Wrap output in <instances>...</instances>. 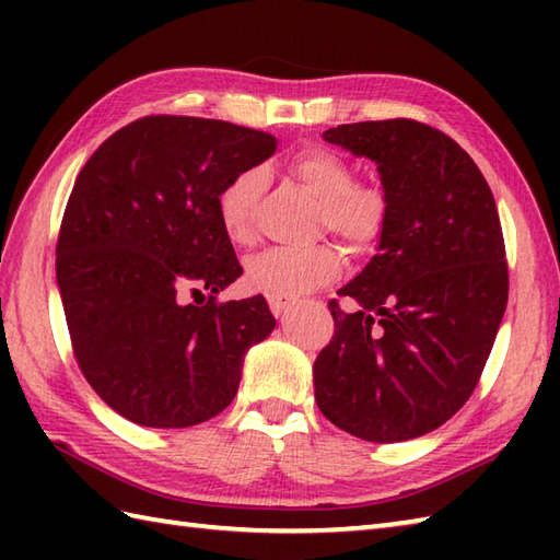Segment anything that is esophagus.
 Returning a JSON list of instances; mask_svg holds the SVG:
<instances>
[{"instance_id": "34e87169", "label": "esophagus", "mask_w": 560, "mask_h": 560, "mask_svg": "<svg viewBox=\"0 0 560 560\" xmlns=\"http://www.w3.org/2000/svg\"><path fill=\"white\" fill-rule=\"evenodd\" d=\"M269 307H271V313L273 315H281V313H287L289 311V305H291V299H279V295H269Z\"/></svg>"}]
</instances>
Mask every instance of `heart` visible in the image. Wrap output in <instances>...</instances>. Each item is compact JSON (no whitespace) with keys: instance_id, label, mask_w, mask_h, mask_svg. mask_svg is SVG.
<instances>
[{"instance_id":"b5f03b06","label":"heart","mask_w":560,"mask_h":560,"mask_svg":"<svg viewBox=\"0 0 560 560\" xmlns=\"http://www.w3.org/2000/svg\"><path fill=\"white\" fill-rule=\"evenodd\" d=\"M291 171L323 201L319 223L351 249L371 247L389 219V199L375 185L355 183L351 165L327 149H305L291 161ZM267 187V173L245 168L221 189L217 209L225 235L237 245L255 237V211ZM341 271L339 253L327 243L305 247H269L247 259L245 279L265 295L293 299L335 281Z\"/></svg>"}]
</instances>
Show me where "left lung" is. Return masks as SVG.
Instances as JSON below:
<instances>
[{"label": "left lung", "mask_w": 560, "mask_h": 560, "mask_svg": "<svg viewBox=\"0 0 560 560\" xmlns=\"http://www.w3.org/2000/svg\"><path fill=\"white\" fill-rule=\"evenodd\" d=\"M377 163L389 219L377 255L329 301L335 337L313 365L327 419L371 443L435 431L471 397L508 305L495 199L455 139L416 120L331 127Z\"/></svg>", "instance_id": "obj_1"}]
</instances>
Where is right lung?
Masks as SVG:
<instances>
[{
    "instance_id": "1",
    "label": "right lung",
    "mask_w": 560,
    "mask_h": 560,
    "mask_svg": "<svg viewBox=\"0 0 560 560\" xmlns=\"http://www.w3.org/2000/svg\"><path fill=\"white\" fill-rule=\"evenodd\" d=\"M273 151L277 137L257 129L149 115L81 168L57 237V287L83 377L132 423L213 419L235 397L247 349L277 325L261 295L217 301L243 273L219 195ZM187 292L200 301L187 304Z\"/></svg>"
}]
</instances>
